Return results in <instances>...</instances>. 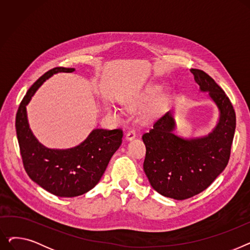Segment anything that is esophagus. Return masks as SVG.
<instances>
[{"label":"esophagus","mask_w":250,"mask_h":250,"mask_svg":"<svg viewBox=\"0 0 250 250\" xmlns=\"http://www.w3.org/2000/svg\"><path fill=\"white\" fill-rule=\"evenodd\" d=\"M136 138V132L134 129H130L129 132H127V134H126V136H125V139L127 140V141H132V140H134Z\"/></svg>","instance_id":"1"}]
</instances>
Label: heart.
<instances>
[{
    "label": "heart",
    "mask_w": 250,
    "mask_h": 250,
    "mask_svg": "<svg viewBox=\"0 0 250 250\" xmlns=\"http://www.w3.org/2000/svg\"><path fill=\"white\" fill-rule=\"evenodd\" d=\"M162 90H163V86L160 85V84H150L145 89H144L141 92V93L134 96L133 98L125 100V103L128 108L140 107V106H142V105L146 104L149 101L155 99L157 96H159L160 93L162 92ZM164 101H165L164 97H159L158 99H157L153 106L151 108H149L147 110V112L145 113V117L149 118V117L153 116L155 113L158 112L161 109V107L163 106ZM105 108H106V111L109 114H111L113 117H115V118H121L122 117L121 109L113 106V105L109 104Z\"/></svg>",
    "instance_id": "b5f03b06"
}]
</instances>
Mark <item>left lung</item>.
<instances>
[{
    "label": "left lung",
    "mask_w": 250,
    "mask_h": 250,
    "mask_svg": "<svg viewBox=\"0 0 250 250\" xmlns=\"http://www.w3.org/2000/svg\"><path fill=\"white\" fill-rule=\"evenodd\" d=\"M190 72L200 91L208 93L218 108L215 127L195 138L177 136L174 115L168 111L142 137L146 146L144 171L151 187L174 200L199 194L223 172L229 161L236 127L235 111L225 92L204 71Z\"/></svg>",
    "instance_id": "obj_1"
}]
</instances>
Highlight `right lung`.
<instances>
[{"instance_id":"obj_1","label":"right lung","mask_w":250,"mask_h":250,"mask_svg":"<svg viewBox=\"0 0 250 250\" xmlns=\"http://www.w3.org/2000/svg\"><path fill=\"white\" fill-rule=\"evenodd\" d=\"M74 71V68L59 67L46 72L29 88L16 114L17 139L26 172L36 185L61 198H74L93 188L124 136L120 128H95L82 143L68 149H50L36 139L29 126L26 106L51 76Z\"/></svg>"}]
</instances>
